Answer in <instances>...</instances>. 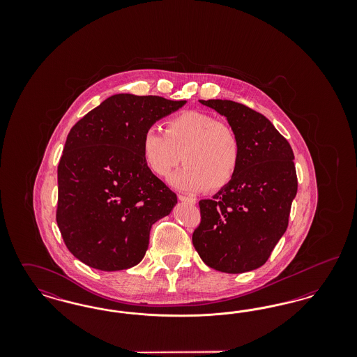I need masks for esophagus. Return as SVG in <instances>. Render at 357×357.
I'll list each match as a JSON object with an SVG mask.
<instances>
[{
  "mask_svg": "<svg viewBox=\"0 0 357 357\" xmlns=\"http://www.w3.org/2000/svg\"><path fill=\"white\" fill-rule=\"evenodd\" d=\"M178 198H179V201H182V202H187V204H197V199H195V198H192V197H186V195L179 194V195H178Z\"/></svg>",
  "mask_w": 357,
  "mask_h": 357,
  "instance_id": "34e87169",
  "label": "esophagus"
}]
</instances>
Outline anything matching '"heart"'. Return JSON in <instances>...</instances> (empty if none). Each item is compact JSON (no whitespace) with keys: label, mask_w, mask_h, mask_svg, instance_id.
<instances>
[{"label":"heart","mask_w":357,"mask_h":357,"mask_svg":"<svg viewBox=\"0 0 357 357\" xmlns=\"http://www.w3.org/2000/svg\"><path fill=\"white\" fill-rule=\"evenodd\" d=\"M142 155L158 176H169L183 159L186 169L174 185L187 191H217L237 174L241 143L236 130L202 111H185L165 123V132L150 128L142 139Z\"/></svg>","instance_id":"b5f03b06"}]
</instances>
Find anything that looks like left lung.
Returning <instances> with one entry per match:
<instances>
[{
    "instance_id": "left-lung-1",
    "label": "left lung",
    "mask_w": 357,
    "mask_h": 357,
    "mask_svg": "<svg viewBox=\"0 0 357 357\" xmlns=\"http://www.w3.org/2000/svg\"><path fill=\"white\" fill-rule=\"evenodd\" d=\"M220 112L241 143L237 174L211 199L199 201L192 245L204 264L225 273L262 266L287 231L297 194L288 140L262 114L231 100H199Z\"/></svg>"
}]
</instances>
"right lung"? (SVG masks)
Returning <instances> with one entry per match:
<instances>
[{
  "label": "right lung",
  "mask_w": 357,
  "mask_h": 357,
  "mask_svg": "<svg viewBox=\"0 0 357 357\" xmlns=\"http://www.w3.org/2000/svg\"><path fill=\"white\" fill-rule=\"evenodd\" d=\"M186 100L119 93L69 131L57 167L56 221L69 252L99 271L137 265L155 222L176 204L146 165L142 139Z\"/></svg>",
  "instance_id": "1"
}]
</instances>
